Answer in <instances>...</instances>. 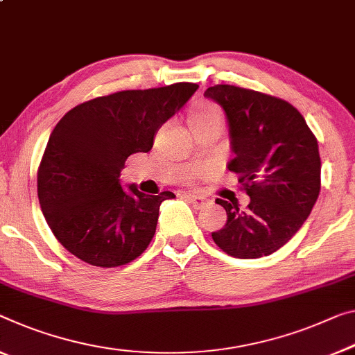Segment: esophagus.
<instances>
[{
  "instance_id": "1",
  "label": "esophagus",
  "mask_w": 355,
  "mask_h": 355,
  "mask_svg": "<svg viewBox=\"0 0 355 355\" xmlns=\"http://www.w3.org/2000/svg\"><path fill=\"white\" fill-rule=\"evenodd\" d=\"M185 198H187L190 203L193 205V208L195 209H203L205 206H208L211 201L206 198V196H200V195H190V193H187V195H184Z\"/></svg>"
}]
</instances>
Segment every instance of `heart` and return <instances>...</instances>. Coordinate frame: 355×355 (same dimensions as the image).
Wrapping results in <instances>:
<instances>
[{
  "label": "heart",
  "instance_id": "b5f03b06",
  "mask_svg": "<svg viewBox=\"0 0 355 355\" xmlns=\"http://www.w3.org/2000/svg\"><path fill=\"white\" fill-rule=\"evenodd\" d=\"M209 116H219V111L212 105H201L190 114V119H203Z\"/></svg>",
  "mask_w": 355,
  "mask_h": 355
}]
</instances>
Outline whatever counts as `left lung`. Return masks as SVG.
I'll return each instance as SVG.
<instances>
[{
    "label": "left lung",
    "instance_id": "obj_1",
    "mask_svg": "<svg viewBox=\"0 0 355 355\" xmlns=\"http://www.w3.org/2000/svg\"><path fill=\"white\" fill-rule=\"evenodd\" d=\"M205 96L225 111L234 154L228 170L250 196L244 209L238 200H216L227 223L212 239L232 257H265L300 230L318 200V139L298 109L281 98L225 84L209 87Z\"/></svg>",
    "mask_w": 355,
    "mask_h": 355
}]
</instances>
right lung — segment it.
Wrapping results in <instances>:
<instances>
[{
  "label": "right lung",
  "mask_w": 355,
  "mask_h": 355,
  "mask_svg": "<svg viewBox=\"0 0 355 355\" xmlns=\"http://www.w3.org/2000/svg\"><path fill=\"white\" fill-rule=\"evenodd\" d=\"M198 85L123 90L76 106L62 117L37 170V196L62 246L85 263L114 268L139 257L155 234L162 201L122 189L125 160L149 152L154 136Z\"/></svg>",
  "instance_id": "obj_1"
}]
</instances>
